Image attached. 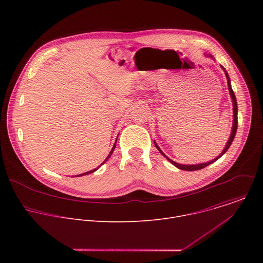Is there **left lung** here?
<instances>
[{
    "mask_svg": "<svg viewBox=\"0 0 263 263\" xmlns=\"http://www.w3.org/2000/svg\"><path fill=\"white\" fill-rule=\"evenodd\" d=\"M205 56H207V57H210V58H212V59H214L213 58V56H211V55H208V54H206ZM220 67H221V69L224 71V74H226V78H227V82H228V89H229V92H230V97H231V100H232V105H233V125H232V130H231V134H230V137H229V139H228V141H227V144L224 145V147H223V149H222V152L218 155V156H216L214 159H212V160H210V161H208V162H204V163H199V164H180V163H177V162H175L174 160H172V159H170L162 151H161V148L158 146V144L156 143V141H154V144H155V146L157 147V149L158 151L160 152V154L161 155H163L173 165H175L176 167H178V168H180V170H183V171H198V170H202V168H204V167H206V166H208V165H210L211 163H213L214 161H216L218 158H220L224 153H226L227 151H228V148L230 147V145H231V143H232V141H233V139H234V137H235V134H236V131H237V102H236V98H235V95H234V92H233V90H232V87H231V80H230V78H229V74H228V72H227V70L223 68V66L222 65H220Z\"/></svg>",
    "mask_w": 263,
    "mask_h": 263,
    "instance_id": "left-lung-1",
    "label": "left lung"
}]
</instances>
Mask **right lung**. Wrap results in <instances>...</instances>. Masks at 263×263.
Returning a JSON list of instances; mask_svg holds the SVG:
<instances>
[{
  "mask_svg": "<svg viewBox=\"0 0 263 263\" xmlns=\"http://www.w3.org/2000/svg\"><path fill=\"white\" fill-rule=\"evenodd\" d=\"M117 140H118V138H117V139H116V142H115V144H114V146H112V148H111V151H110V153H109V155H108V156H107V158H106V159H105V160H104V161H103V162H102V163H101V164H100V165H99V166H98V167H96V168H93V170H91V171H89V172H86V173H83V174H80V175H77V176H76V177H81V176H86V175H88V174H91V173H93V172H96V171H97V170H99V168H100V167H101V166H102V165H103V164H104V163H105V162H106V161H107V160H108V159H109V158H110V156H111V155H112V153H114V151H115V148H116V145H117Z\"/></svg>",
  "mask_w": 263,
  "mask_h": 263,
  "instance_id": "add662e5",
  "label": "right lung"
}]
</instances>
